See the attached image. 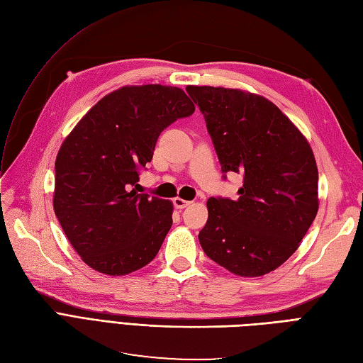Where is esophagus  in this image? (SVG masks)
I'll return each instance as SVG.
<instances>
[{
  "label": "esophagus",
  "mask_w": 363,
  "mask_h": 363,
  "mask_svg": "<svg viewBox=\"0 0 363 363\" xmlns=\"http://www.w3.org/2000/svg\"><path fill=\"white\" fill-rule=\"evenodd\" d=\"M172 203H174V207L175 208H186L188 206H191V201H188V200H183V199H180V196H175V199L172 200Z\"/></svg>",
  "instance_id": "1"
}]
</instances>
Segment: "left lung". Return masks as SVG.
<instances>
[{
  "label": "left lung",
  "mask_w": 363,
  "mask_h": 363,
  "mask_svg": "<svg viewBox=\"0 0 363 363\" xmlns=\"http://www.w3.org/2000/svg\"><path fill=\"white\" fill-rule=\"evenodd\" d=\"M186 92L204 115L224 179L227 172L244 177L236 200H207L201 248L236 276L260 277L294 255L316 216L313 151L267 98L212 86Z\"/></svg>",
  "instance_id": "8db88e82"
}]
</instances>
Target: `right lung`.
<instances>
[{"label":"right lung","instance_id":"1","mask_svg":"<svg viewBox=\"0 0 363 363\" xmlns=\"http://www.w3.org/2000/svg\"><path fill=\"white\" fill-rule=\"evenodd\" d=\"M180 87L124 86L101 98L63 140L56 157L54 212L82 260L125 276L156 257L172 225V203L138 194L162 131L192 115Z\"/></svg>","mask_w":363,"mask_h":363}]
</instances>
